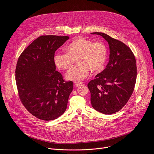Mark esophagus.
Listing matches in <instances>:
<instances>
[{
  "label": "esophagus",
  "mask_w": 154,
  "mask_h": 154,
  "mask_svg": "<svg viewBox=\"0 0 154 154\" xmlns=\"http://www.w3.org/2000/svg\"><path fill=\"white\" fill-rule=\"evenodd\" d=\"M82 85V83H75V86H77V87L80 86Z\"/></svg>",
  "instance_id": "obj_1"
}]
</instances>
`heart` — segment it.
Listing matches in <instances>:
<instances>
[{
    "label": "heart",
    "instance_id": "b5f03b06",
    "mask_svg": "<svg viewBox=\"0 0 154 154\" xmlns=\"http://www.w3.org/2000/svg\"><path fill=\"white\" fill-rule=\"evenodd\" d=\"M107 58V49L103 43L94 42L84 37H78L67 47V53L57 52L54 60L56 66L61 70H68L74 61L77 66L69 70L66 79L73 82H81L89 74L98 72L103 68Z\"/></svg>",
    "mask_w": 154,
    "mask_h": 154
}]
</instances>
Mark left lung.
<instances>
[{
  "label": "left lung",
  "instance_id": "obj_1",
  "mask_svg": "<svg viewBox=\"0 0 154 154\" xmlns=\"http://www.w3.org/2000/svg\"><path fill=\"white\" fill-rule=\"evenodd\" d=\"M91 34L101 36L109 49L105 69L88 84L91 105L99 112L112 115L127 103L134 92L137 74L135 57L122 42L103 33Z\"/></svg>",
  "mask_w": 154,
  "mask_h": 154
}]
</instances>
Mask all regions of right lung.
Masks as SVG:
<instances>
[{
    "instance_id": "add662e5",
    "label": "right lung",
    "mask_w": 154,
    "mask_h": 154,
    "mask_svg": "<svg viewBox=\"0 0 154 154\" xmlns=\"http://www.w3.org/2000/svg\"><path fill=\"white\" fill-rule=\"evenodd\" d=\"M69 36H41L23 52L17 60L16 82L20 99L36 118L54 120L66 111L73 82H64L56 71L55 51Z\"/></svg>"
}]
</instances>
